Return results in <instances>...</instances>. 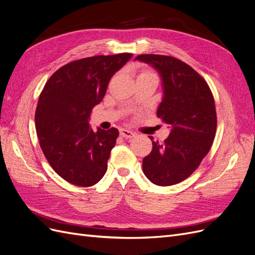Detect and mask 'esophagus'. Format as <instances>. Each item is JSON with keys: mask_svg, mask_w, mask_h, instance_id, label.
<instances>
[{"mask_svg": "<svg viewBox=\"0 0 255 255\" xmlns=\"http://www.w3.org/2000/svg\"><path fill=\"white\" fill-rule=\"evenodd\" d=\"M120 136L123 138H133L135 136V133L130 132V130H128V129L122 128V129H120Z\"/></svg>", "mask_w": 255, "mask_h": 255, "instance_id": "obj_1", "label": "esophagus"}]
</instances>
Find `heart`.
Wrapping results in <instances>:
<instances>
[{
	"label": "heart",
	"instance_id": "b5f03b06",
	"mask_svg": "<svg viewBox=\"0 0 255 255\" xmlns=\"http://www.w3.org/2000/svg\"><path fill=\"white\" fill-rule=\"evenodd\" d=\"M140 75H151V76H156V74L154 73V72H152V71H149V70H143V71H141V73L139 74V76ZM157 78V76H156Z\"/></svg>",
	"mask_w": 255,
	"mask_h": 255
}]
</instances>
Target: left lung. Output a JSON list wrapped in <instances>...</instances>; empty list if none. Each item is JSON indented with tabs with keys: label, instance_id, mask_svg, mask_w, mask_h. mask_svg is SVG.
<instances>
[{
	"label": "left lung",
	"instance_id": "left-lung-1",
	"mask_svg": "<svg viewBox=\"0 0 255 255\" xmlns=\"http://www.w3.org/2000/svg\"><path fill=\"white\" fill-rule=\"evenodd\" d=\"M135 59L156 69L164 96L157 117L171 128L164 142L153 141L142 160L144 175L158 186L184 181L201 164L213 144L217 116L205 80L184 61L172 56L142 54Z\"/></svg>",
	"mask_w": 255,
	"mask_h": 255
}]
</instances>
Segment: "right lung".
<instances>
[{
  "label": "right lung",
  "mask_w": 255,
  "mask_h": 255,
  "mask_svg": "<svg viewBox=\"0 0 255 255\" xmlns=\"http://www.w3.org/2000/svg\"><path fill=\"white\" fill-rule=\"evenodd\" d=\"M133 55H99L71 61L45 83L38 100L35 126L49 164L67 182L97 184L119 136L117 128L92 130L90 114L102 101L112 76Z\"/></svg>",
  "instance_id": "right-lung-1"
}]
</instances>
